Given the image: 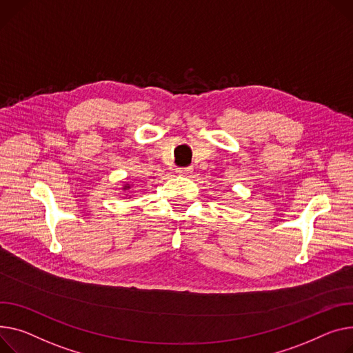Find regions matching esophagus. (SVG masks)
Here are the masks:
<instances>
[{"label": "esophagus", "mask_w": 353, "mask_h": 353, "mask_svg": "<svg viewBox=\"0 0 353 353\" xmlns=\"http://www.w3.org/2000/svg\"><path fill=\"white\" fill-rule=\"evenodd\" d=\"M192 172H193L192 166H185V168H180L179 169V173H181V174H190Z\"/></svg>", "instance_id": "1"}]
</instances>
